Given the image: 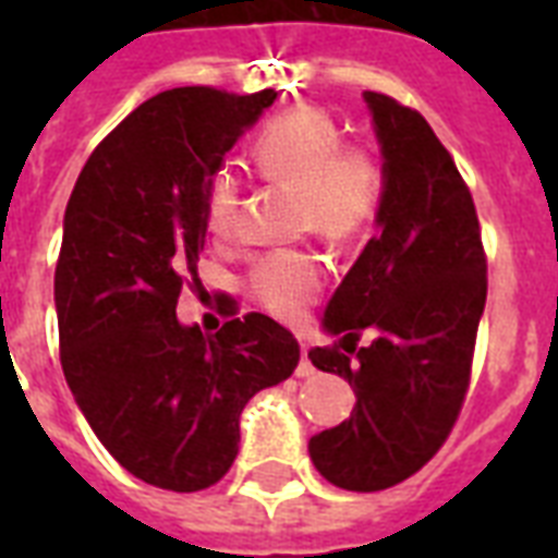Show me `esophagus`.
Returning <instances> with one entry per match:
<instances>
[{
  "label": "esophagus",
  "instance_id": "1",
  "mask_svg": "<svg viewBox=\"0 0 558 558\" xmlns=\"http://www.w3.org/2000/svg\"><path fill=\"white\" fill-rule=\"evenodd\" d=\"M313 373H315V367H313V362L306 359V344L301 341V362H298V367H295V376H301V379H304V376H313Z\"/></svg>",
  "mask_w": 558,
  "mask_h": 558
}]
</instances>
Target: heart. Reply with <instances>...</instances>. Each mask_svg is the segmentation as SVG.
Segmentation results:
<instances>
[{
  "label": "heart",
  "instance_id": "heart-1",
  "mask_svg": "<svg viewBox=\"0 0 558 558\" xmlns=\"http://www.w3.org/2000/svg\"><path fill=\"white\" fill-rule=\"evenodd\" d=\"M266 182L298 191V222L330 245L367 236L385 205V161L367 144H344L339 121L318 107H292L260 126L252 147ZM243 187L231 170H217L205 187L202 217L217 240H231L240 222ZM324 283L322 257L310 248H278L248 275V292L280 322H295Z\"/></svg>",
  "mask_w": 558,
  "mask_h": 558
}]
</instances>
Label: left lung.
<instances>
[{
  "instance_id": "1",
  "label": "left lung",
  "mask_w": 558,
  "mask_h": 558,
  "mask_svg": "<svg viewBox=\"0 0 558 558\" xmlns=\"http://www.w3.org/2000/svg\"><path fill=\"white\" fill-rule=\"evenodd\" d=\"M388 193L371 236L324 313L341 336L313 348L318 371L356 390L350 420L315 434L310 458L330 484L379 493L440 451L472 379L486 304V252L458 165L416 109L365 92ZM374 341L357 348L361 332Z\"/></svg>"
}]
</instances>
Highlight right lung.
I'll return each instance as SVG.
<instances>
[{
    "label": "right lung",
    "instance_id": "1",
    "mask_svg": "<svg viewBox=\"0 0 558 558\" xmlns=\"http://www.w3.org/2000/svg\"><path fill=\"white\" fill-rule=\"evenodd\" d=\"M275 98L159 92L95 147L65 205L60 365L104 449L159 489L217 484L240 451L245 402L301 359L295 336L269 315L231 313L217 336L177 318L182 289L202 287L205 187Z\"/></svg>",
    "mask_w": 558,
    "mask_h": 558
}]
</instances>
